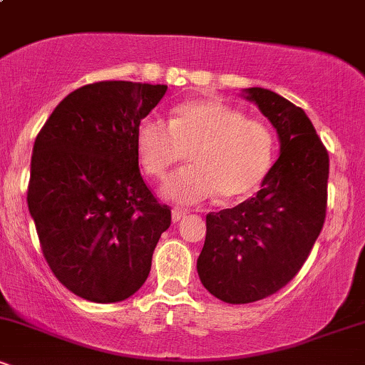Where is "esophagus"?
Here are the masks:
<instances>
[{"label":"esophagus","mask_w":365,"mask_h":365,"mask_svg":"<svg viewBox=\"0 0 365 365\" xmlns=\"http://www.w3.org/2000/svg\"><path fill=\"white\" fill-rule=\"evenodd\" d=\"M185 215H187V211H185V209L175 207L173 211H171V220H173L175 223H178V221L182 220V217H185Z\"/></svg>","instance_id":"obj_1"}]
</instances>
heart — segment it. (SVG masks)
Instances as JSON below:
<instances>
[{
  "instance_id": "1",
  "label": "heart",
  "mask_w": 365,
  "mask_h": 365,
  "mask_svg": "<svg viewBox=\"0 0 365 365\" xmlns=\"http://www.w3.org/2000/svg\"><path fill=\"white\" fill-rule=\"evenodd\" d=\"M137 156L145 173L163 178L188 153L185 168L163 183L161 194L178 204H197L220 194L233 200L261 185L274 156V137L262 121L217 99L175 108L173 118L148 116L135 133Z\"/></svg>"
}]
</instances>
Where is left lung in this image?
Here are the masks:
<instances>
[{
    "label": "left lung",
    "instance_id": "1",
    "mask_svg": "<svg viewBox=\"0 0 365 365\" xmlns=\"http://www.w3.org/2000/svg\"><path fill=\"white\" fill-rule=\"evenodd\" d=\"M244 92L276 128L279 158L254 197L206 216L197 273L226 304L266 299L292 282L319 237L328 202L329 156L305 111L273 91Z\"/></svg>",
    "mask_w": 365,
    "mask_h": 365
}]
</instances>
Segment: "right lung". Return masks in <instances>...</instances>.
Listing matches in <instances>:
<instances>
[{"label":"right lung","mask_w":365,"mask_h":365,"mask_svg":"<svg viewBox=\"0 0 365 365\" xmlns=\"http://www.w3.org/2000/svg\"><path fill=\"white\" fill-rule=\"evenodd\" d=\"M168 86L106 81L70 92L37 133L27 204L63 287L98 304L144 284L171 211L142 180L135 133Z\"/></svg>","instance_id":"obj_1"}]
</instances>
